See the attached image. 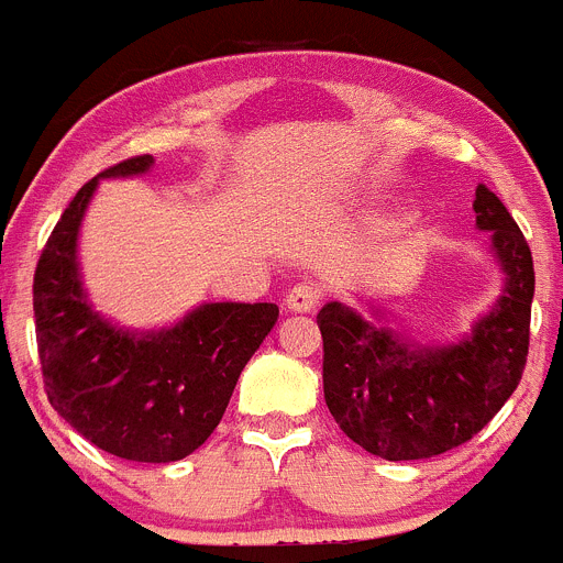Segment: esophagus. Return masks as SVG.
<instances>
[{
    "instance_id": "esophagus-1",
    "label": "esophagus",
    "mask_w": 563,
    "mask_h": 563,
    "mask_svg": "<svg viewBox=\"0 0 563 563\" xmlns=\"http://www.w3.org/2000/svg\"><path fill=\"white\" fill-rule=\"evenodd\" d=\"M319 302V288L308 286V283H297L294 288H288L286 294V308L294 313H308L313 311Z\"/></svg>"
}]
</instances>
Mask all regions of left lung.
I'll list each match as a JSON object with an SVG mask.
<instances>
[{
	"mask_svg": "<svg viewBox=\"0 0 563 563\" xmlns=\"http://www.w3.org/2000/svg\"><path fill=\"white\" fill-rule=\"evenodd\" d=\"M474 212L503 286L460 339L415 342L373 300H362L364 313L336 300L317 313L328 409L376 457L423 460L471 440L514 395L528 362L533 255L485 185H477Z\"/></svg>",
	"mask_w": 563,
	"mask_h": 563,
	"instance_id": "obj_1",
	"label": "left lung"
}]
</instances>
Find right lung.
<instances>
[{"instance_id":"add662e5","label":"right lung","mask_w":563,"mask_h":563,"mask_svg":"<svg viewBox=\"0 0 563 563\" xmlns=\"http://www.w3.org/2000/svg\"><path fill=\"white\" fill-rule=\"evenodd\" d=\"M151 168L154 156L120 162L69 201L35 266V339L49 404L75 432L114 457L176 463L219 427L280 308L201 302L170 325L125 328L89 300L78 241L95 190Z\"/></svg>"}]
</instances>
